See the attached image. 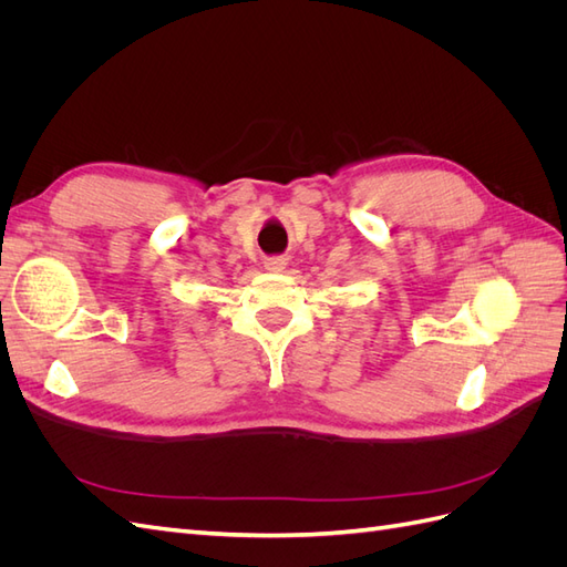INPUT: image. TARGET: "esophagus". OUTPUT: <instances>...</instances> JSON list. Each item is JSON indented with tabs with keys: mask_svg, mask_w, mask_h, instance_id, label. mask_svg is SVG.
Masks as SVG:
<instances>
[{
	"mask_svg": "<svg viewBox=\"0 0 567 567\" xmlns=\"http://www.w3.org/2000/svg\"><path fill=\"white\" fill-rule=\"evenodd\" d=\"M288 265V260L284 255H274V257H265V269L267 271H284Z\"/></svg>",
	"mask_w": 567,
	"mask_h": 567,
	"instance_id": "esophagus-1",
	"label": "esophagus"
}]
</instances>
